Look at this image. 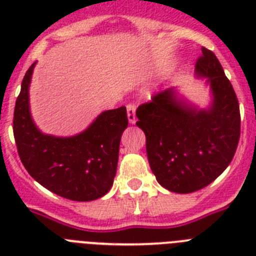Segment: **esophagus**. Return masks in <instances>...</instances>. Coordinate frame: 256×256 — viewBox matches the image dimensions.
<instances>
[{"instance_id": "esophagus-1", "label": "esophagus", "mask_w": 256, "mask_h": 256, "mask_svg": "<svg viewBox=\"0 0 256 256\" xmlns=\"http://www.w3.org/2000/svg\"><path fill=\"white\" fill-rule=\"evenodd\" d=\"M126 112H128V120L130 124L136 123V105L134 104H128L126 105Z\"/></svg>"}]
</instances>
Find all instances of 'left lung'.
<instances>
[{
	"label": "left lung",
	"instance_id": "1",
	"mask_svg": "<svg viewBox=\"0 0 256 256\" xmlns=\"http://www.w3.org/2000/svg\"><path fill=\"white\" fill-rule=\"evenodd\" d=\"M195 72L208 78L212 90L206 110L188 105L168 88L136 112L151 170L164 188L177 194L195 192L216 180L234 159L241 132L238 100L214 52L201 48Z\"/></svg>",
	"mask_w": 256,
	"mask_h": 256
}]
</instances>
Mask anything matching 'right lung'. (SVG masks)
I'll return each mask as SVG.
<instances>
[{
  "mask_svg": "<svg viewBox=\"0 0 256 256\" xmlns=\"http://www.w3.org/2000/svg\"><path fill=\"white\" fill-rule=\"evenodd\" d=\"M34 64L26 70L14 110V137L28 173L61 198L92 201L112 188L116 173L122 133L128 126L126 106L104 112L84 132L54 137L38 130L29 112V83Z\"/></svg>",
  "mask_w": 256,
  "mask_h": 256,
  "instance_id": "1",
  "label": "right lung"
}]
</instances>
